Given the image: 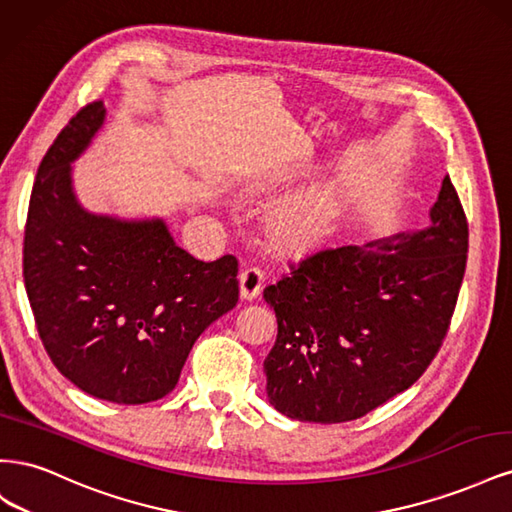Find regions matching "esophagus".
<instances>
[{"mask_svg":"<svg viewBox=\"0 0 512 512\" xmlns=\"http://www.w3.org/2000/svg\"><path fill=\"white\" fill-rule=\"evenodd\" d=\"M262 282H265V277L258 269H245L239 275V292H241V299L245 301H254L258 299V294L262 290Z\"/></svg>","mask_w":512,"mask_h":512,"instance_id":"1","label":"esophagus"}]
</instances>
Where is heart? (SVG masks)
I'll return each instance as SVG.
<instances>
[{"label": "heart", "instance_id": "heart-1", "mask_svg": "<svg viewBox=\"0 0 512 512\" xmlns=\"http://www.w3.org/2000/svg\"><path fill=\"white\" fill-rule=\"evenodd\" d=\"M273 183H282L273 181ZM344 200L335 188H314L288 198L269 220L271 239L286 252H307L318 247L342 218Z\"/></svg>", "mask_w": 512, "mask_h": 512}]
</instances>
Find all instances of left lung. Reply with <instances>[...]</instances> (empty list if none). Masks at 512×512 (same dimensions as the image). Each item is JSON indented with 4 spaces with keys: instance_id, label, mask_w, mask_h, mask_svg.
Listing matches in <instances>:
<instances>
[{
    "instance_id": "left-lung-1",
    "label": "left lung",
    "mask_w": 512,
    "mask_h": 512,
    "mask_svg": "<svg viewBox=\"0 0 512 512\" xmlns=\"http://www.w3.org/2000/svg\"><path fill=\"white\" fill-rule=\"evenodd\" d=\"M468 222L448 175L429 226L303 258L265 288L277 318L269 404L294 421H354L421 378L448 331Z\"/></svg>"
}]
</instances>
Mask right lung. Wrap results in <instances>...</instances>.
<instances>
[{
  "instance_id": "1",
  "label": "right lung",
  "mask_w": 512,
  "mask_h": 512,
  "mask_svg": "<svg viewBox=\"0 0 512 512\" xmlns=\"http://www.w3.org/2000/svg\"><path fill=\"white\" fill-rule=\"evenodd\" d=\"M106 121L104 102L76 113L38 166L23 277L44 350L87 395L147 404L177 386L209 324L239 301L237 258L203 262L162 218H119L81 205L74 162Z\"/></svg>"
}]
</instances>
